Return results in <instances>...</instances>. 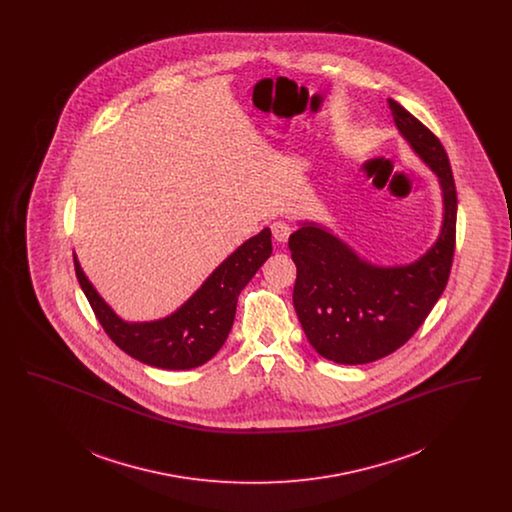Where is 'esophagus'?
I'll return each instance as SVG.
<instances>
[{"label":"esophagus","mask_w":512,"mask_h":512,"mask_svg":"<svg viewBox=\"0 0 512 512\" xmlns=\"http://www.w3.org/2000/svg\"><path fill=\"white\" fill-rule=\"evenodd\" d=\"M270 228H272V236H274L276 242H280V244H286V242H288V238H290V234H292V228H290L288 222L276 220V222H272Z\"/></svg>","instance_id":"obj_1"}]
</instances>
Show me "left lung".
Listing matches in <instances>:
<instances>
[{
	"label": "left lung",
	"instance_id": "1",
	"mask_svg": "<svg viewBox=\"0 0 512 512\" xmlns=\"http://www.w3.org/2000/svg\"><path fill=\"white\" fill-rule=\"evenodd\" d=\"M399 134L438 176L443 219L436 242L413 263L382 267L363 259L324 224L303 220L290 236L297 267L293 307L320 357L340 365L378 361L411 340L445 290L457 222V190L438 138L388 99Z\"/></svg>",
	"mask_w": 512,
	"mask_h": 512
}]
</instances>
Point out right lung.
I'll list each match as a JSON object with an SVG mask.
<instances>
[{
    "instance_id": "1",
    "label": "right lung",
    "mask_w": 512,
    "mask_h": 512,
    "mask_svg": "<svg viewBox=\"0 0 512 512\" xmlns=\"http://www.w3.org/2000/svg\"><path fill=\"white\" fill-rule=\"evenodd\" d=\"M270 228H263L230 253L207 280L169 317L128 322L119 317L88 280L74 253V270L99 324L122 351L140 363L165 370L205 365L228 338L238 295L272 253Z\"/></svg>"
}]
</instances>
